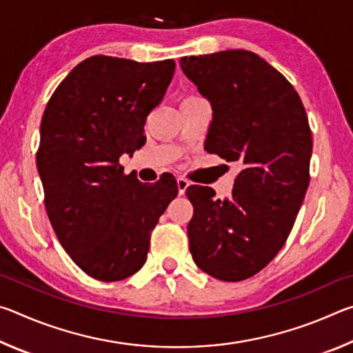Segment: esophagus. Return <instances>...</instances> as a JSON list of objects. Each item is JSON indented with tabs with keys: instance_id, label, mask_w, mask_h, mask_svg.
Here are the masks:
<instances>
[{
	"instance_id": "obj_1",
	"label": "esophagus",
	"mask_w": 353,
	"mask_h": 353,
	"mask_svg": "<svg viewBox=\"0 0 353 353\" xmlns=\"http://www.w3.org/2000/svg\"><path fill=\"white\" fill-rule=\"evenodd\" d=\"M188 181L187 179H183V177H177V190H179V194H185V191H187V188H188Z\"/></svg>"
}]
</instances>
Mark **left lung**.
Wrapping results in <instances>:
<instances>
[{
	"label": "left lung",
	"mask_w": 353,
	"mask_h": 353,
	"mask_svg": "<svg viewBox=\"0 0 353 353\" xmlns=\"http://www.w3.org/2000/svg\"><path fill=\"white\" fill-rule=\"evenodd\" d=\"M183 74L212 105L205 149L241 166L232 196L191 185L190 252L224 282L252 277L288 238L310 182L312 130L286 77L244 50L181 59Z\"/></svg>",
	"instance_id": "left-lung-1"
}]
</instances>
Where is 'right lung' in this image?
<instances>
[{
    "mask_svg": "<svg viewBox=\"0 0 353 353\" xmlns=\"http://www.w3.org/2000/svg\"><path fill=\"white\" fill-rule=\"evenodd\" d=\"M176 62L93 56L70 71L48 103L37 170L51 225L81 270L117 282L145 265L151 232L177 196L172 176L141 183L119 165L145 145Z\"/></svg>",
    "mask_w": 353,
    "mask_h": 353,
    "instance_id": "right-lung-1",
    "label": "right lung"
}]
</instances>
